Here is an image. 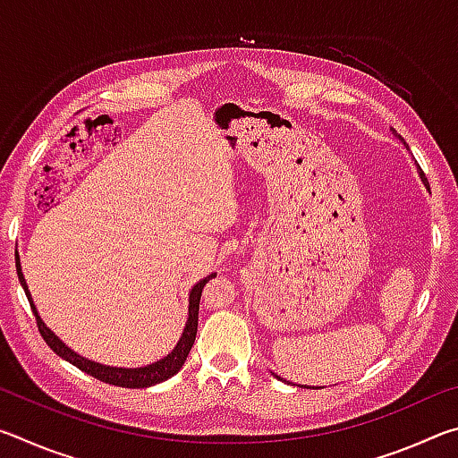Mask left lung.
Returning <instances> with one entry per match:
<instances>
[{"label":"left lung","instance_id":"obj_1","mask_svg":"<svg viewBox=\"0 0 458 458\" xmlns=\"http://www.w3.org/2000/svg\"><path fill=\"white\" fill-rule=\"evenodd\" d=\"M392 131H394V129H392ZM396 137H398V139H400V141H402V143H404V145H406V141H404V139H402V137H400V135H398V133H396ZM406 147H408V145H406ZM420 180H422V182H424V174H422V172H420ZM275 377H276V379H283V377H281V376H275ZM283 382H286V379H283Z\"/></svg>","mask_w":458,"mask_h":458}]
</instances>
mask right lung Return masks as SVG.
<instances>
[{
  "instance_id": "1",
  "label": "right lung",
  "mask_w": 458,
  "mask_h": 458,
  "mask_svg": "<svg viewBox=\"0 0 458 458\" xmlns=\"http://www.w3.org/2000/svg\"><path fill=\"white\" fill-rule=\"evenodd\" d=\"M15 270H18L20 284L24 286L26 297L30 301V305H32V311H34L36 321H38V329H40L46 344L50 345V350L56 353V355H60L62 360H66L68 363H72V366L82 369L84 374L97 377V379H100V382H105V384H113V386H119V387H151L155 384L165 382V379L175 376L177 371L183 368V363H185V360H188V355H190L193 341H196L201 289H204V284L210 281V278L216 276V273L208 275V276H204V278H201V281H198L196 284L191 286V291H190V307H188V321H185V327L182 331L180 341H177L174 350L169 352L165 358H161L157 361L149 363V366H141V368H114V366H105V363H98L95 360H89V358H84V355L76 353L50 327H46V323L42 321V317H40V313H38V309L34 305L32 294H30L24 273H21L20 254L18 252H15Z\"/></svg>"
}]
</instances>
